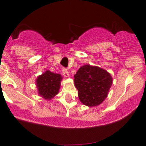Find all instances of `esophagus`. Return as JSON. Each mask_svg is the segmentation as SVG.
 Wrapping results in <instances>:
<instances>
[{
  "label": "esophagus",
  "mask_w": 146,
  "mask_h": 146,
  "mask_svg": "<svg viewBox=\"0 0 146 146\" xmlns=\"http://www.w3.org/2000/svg\"><path fill=\"white\" fill-rule=\"evenodd\" d=\"M62 72H63V75H64V77H66V78H68L69 77V73H68V71L67 69L63 68Z\"/></svg>",
  "instance_id": "34e87169"
}]
</instances>
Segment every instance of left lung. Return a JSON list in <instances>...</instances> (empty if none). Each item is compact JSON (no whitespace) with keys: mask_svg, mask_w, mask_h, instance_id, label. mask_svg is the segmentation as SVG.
<instances>
[{"mask_svg":"<svg viewBox=\"0 0 146 146\" xmlns=\"http://www.w3.org/2000/svg\"><path fill=\"white\" fill-rule=\"evenodd\" d=\"M112 82L110 73L96 66L84 65L74 75L79 100L88 107L102 104L107 98Z\"/></svg>","mask_w":146,"mask_h":146,"instance_id":"1","label":"left lung"}]
</instances>
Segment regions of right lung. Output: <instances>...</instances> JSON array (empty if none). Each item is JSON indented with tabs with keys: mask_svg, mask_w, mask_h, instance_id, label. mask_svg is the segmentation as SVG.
Wrapping results in <instances>:
<instances>
[{
	"mask_svg": "<svg viewBox=\"0 0 146 146\" xmlns=\"http://www.w3.org/2000/svg\"><path fill=\"white\" fill-rule=\"evenodd\" d=\"M63 77L50 70H46L36 79V86L38 94L46 100H50L58 93Z\"/></svg>",
	"mask_w": 146,
	"mask_h": 146,
	"instance_id": "add662e5",
	"label": "right lung"
}]
</instances>
